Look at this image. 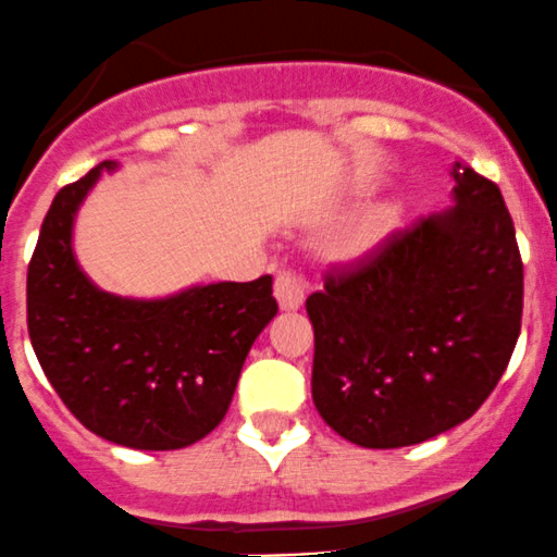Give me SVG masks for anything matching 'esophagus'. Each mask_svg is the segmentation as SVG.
Returning a JSON list of instances; mask_svg holds the SVG:
<instances>
[{
	"mask_svg": "<svg viewBox=\"0 0 557 557\" xmlns=\"http://www.w3.org/2000/svg\"><path fill=\"white\" fill-rule=\"evenodd\" d=\"M307 290H310V280L296 269H283L274 277V296L283 310H299L307 299Z\"/></svg>",
	"mask_w": 557,
	"mask_h": 557,
	"instance_id": "34e87169",
	"label": "esophagus"
}]
</instances>
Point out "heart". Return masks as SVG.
<instances>
[{"instance_id": "1", "label": "heart", "mask_w": 557, "mask_h": 557, "mask_svg": "<svg viewBox=\"0 0 557 557\" xmlns=\"http://www.w3.org/2000/svg\"><path fill=\"white\" fill-rule=\"evenodd\" d=\"M387 226H391V223H387V218H372V221L361 223V226L350 234V239L345 243V250L352 252V256L372 250V247L387 234Z\"/></svg>"}]
</instances>
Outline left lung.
Returning <instances> with one entry per match:
<instances>
[{
    "instance_id": "1",
    "label": "left lung",
    "mask_w": 557,
    "mask_h": 557,
    "mask_svg": "<svg viewBox=\"0 0 557 557\" xmlns=\"http://www.w3.org/2000/svg\"><path fill=\"white\" fill-rule=\"evenodd\" d=\"M455 201L418 218L307 299L312 398L374 450L455 429L502 380L520 336L522 258L493 180L455 161Z\"/></svg>"
}]
</instances>
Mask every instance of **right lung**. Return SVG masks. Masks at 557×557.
<instances>
[{"mask_svg":"<svg viewBox=\"0 0 557 557\" xmlns=\"http://www.w3.org/2000/svg\"><path fill=\"white\" fill-rule=\"evenodd\" d=\"M112 161L64 185L26 274V323L45 377L72 414L115 445L180 450L228 412L243 363L277 314L272 277L196 285L159 301L110 296L72 256V221Z\"/></svg>","mask_w":557,"mask_h":557,"instance_id":"obj_1","label":"right lung"}]
</instances>
